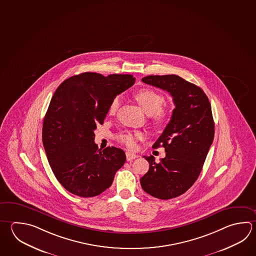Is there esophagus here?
Listing matches in <instances>:
<instances>
[{"instance_id": "esophagus-1", "label": "esophagus", "mask_w": 256, "mask_h": 256, "mask_svg": "<svg viewBox=\"0 0 256 256\" xmlns=\"http://www.w3.org/2000/svg\"><path fill=\"white\" fill-rule=\"evenodd\" d=\"M126 160H128V161L136 160V158H138V154H133V153H130V152H126Z\"/></svg>"}]
</instances>
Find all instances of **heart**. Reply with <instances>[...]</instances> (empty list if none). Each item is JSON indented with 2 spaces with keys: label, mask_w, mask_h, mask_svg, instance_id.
I'll return each instance as SVG.
<instances>
[{
  "label": "heart",
  "mask_w": 256,
  "mask_h": 256,
  "mask_svg": "<svg viewBox=\"0 0 256 256\" xmlns=\"http://www.w3.org/2000/svg\"><path fill=\"white\" fill-rule=\"evenodd\" d=\"M134 98L141 108L150 115V120L154 125L161 126L168 120L170 113L163 106L164 96L151 88H140L134 93ZM120 106V100L116 96L111 102L108 113L115 115ZM144 133L141 131H123L116 135V138L128 148H135L138 140L144 138Z\"/></svg>",
  "instance_id": "obj_1"
}]
</instances>
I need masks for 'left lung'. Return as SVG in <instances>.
Listing matches in <instances>:
<instances>
[{
    "label": "left lung",
    "instance_id": "left-lung-1",
    "mask_svg": "<svg viewBox=\"0 0 256 256\" xmlns=\"http://www.w3.org/2000/svg\"><path fill=\"white\" fill-rule=\"evenodd\" d=\"M142 82L166 90L176 108L168 124L153 148L163 146L166 156L156 163L144 156L150 170L141 178L143 190L168 200L186 192L202 171L214 136L211 104L201 88L178 75H150Z\"/></svg>",
    "mask_w": 256,
    "mask_h": 256
}]
</instances>
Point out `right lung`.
Returning <instances> with one entry per match:
<instances>
[{
  "instance_id": "add662e5",
  "label": "right lung",
  "mask_w": 256,
  "mask_h": 256,
  "mask_svg": "<svg viewBox=\"0 0 256 256\" xmlns=\"http://www.w3.org/2000/svg\"><path fill=\"white\" fill-rule=\"evenodd\" d=\"M135 82L128 74L84 72L68 78L52 98L42 125V143L58 182L80 198L108 188L126 161L115 146L98 150L94 130L103 124L111 102Z\"/></svg>"
}]
</instances>
